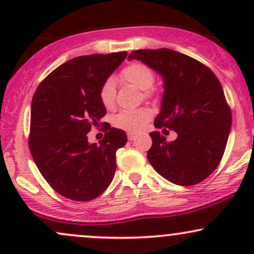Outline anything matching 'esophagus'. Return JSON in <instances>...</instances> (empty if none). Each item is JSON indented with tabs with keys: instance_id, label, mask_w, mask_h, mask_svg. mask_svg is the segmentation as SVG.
<instances>
[{
	"instance_id": "obj_1",
	"label": "esophagus",
	"mask_w": 254,
	"mask_h": 254,
	"mask_svg": "<svg viewBox=\"0 0 254 254\" xmlns=\"http://www.w3.org/2000/svg\"><path fill=\"white\" fill-rule=\"evenodd\" d=\"M127 138H129V141H135L136 136L133 135V133H129V135H127Z\"/></svg>"
}]
</instances>
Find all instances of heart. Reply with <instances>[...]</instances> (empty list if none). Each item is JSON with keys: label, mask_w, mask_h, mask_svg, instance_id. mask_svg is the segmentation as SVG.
I'll return each mask as SVG.
<instances>
[{"label": "heart", "mask_w": 254, "mask_h": 254, "mask_svg": "<svg viewBox=\"0 0 254 254\" xmlns=\"http://www.w3.org/2000/svg\"><path fill=\"white\" fill-rule=\"evenodd\" d=\"M122 77L124 78L127 82H129L135 86L136 88L141 90H147L145 94L149 95L148 89L151 88L155 81V75L154 71L151 70L148 65L143 63H132L127 65V68L123 69L122 71ZM101 104L104 105L106 109H111L115 105L116 100V88L115 82L112 78L105 81V83L101 86L100 93ZM150 115L147 110H130V111H122L118 115L115 116L113 118V124L119 129H123L127 132L137 133L139 131L144 129L149 121Z\"/></svg>", "instance_id": "1"}]
</instances>
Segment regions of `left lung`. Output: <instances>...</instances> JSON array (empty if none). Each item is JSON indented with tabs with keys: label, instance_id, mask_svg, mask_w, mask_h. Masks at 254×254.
<instances>
[{
	"label": "left lung",
	"instance_id": "obj_1",
	"mask_svg": "<svg viewBox=\"0 0 254 254\" xmlns=\"http://www.w3.org/2000/svg\"><path fill=\"white\" fill-rule=\"evenodd\" d=\"M127 58L141 61L162 76L165 92L154 125L178 135L168 142L159 131L150 132V165L177 185L203 182L220 164L232 127V112L216 75L194 58L170 49L136 50Z\"/></svg>",
	"mask_w": 254,
	"mask_h": 254
}]
</instances>
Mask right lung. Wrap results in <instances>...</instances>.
Listing matches in <instances>:
<instances>
[{
  "label": "right lung",
  "mask_w": 254,
  "mask_h": 254,
  "mask_svg": "<svg viewBox=\"0 0 254 254\" xmlns=\"http://www.w3.org/2000/svg\"><path fill=\"white\" fill-rule=\"evenodd\" d=\"M127 51L75 57L49 74L32 99L30 150L55 191L77 202L92 200L115 177L116 151L125 131L104 124L107 133L89 144L86 133L106 115L101 86L127 58Z\"/></svg>",
  "instance_id": "right-lung-1"
}]
</instances>
